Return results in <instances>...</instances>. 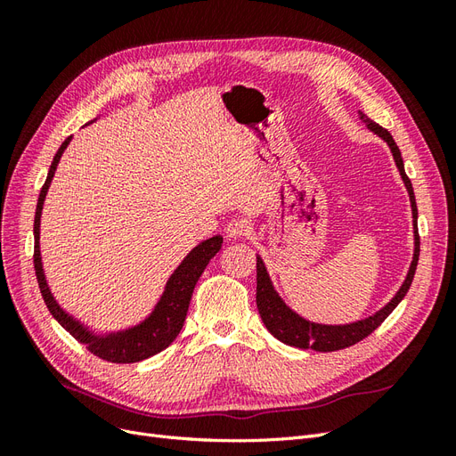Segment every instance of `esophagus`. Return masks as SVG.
Here are the masks:
<instances>
[{"label":"esophagus","mask_w":456,"mask_h":456,"mask_svg":"<svg viewBox=\"0 0 456 456\" xmlns=\"http://www.w3.org/2000/svg\"><path fill=\"white\" fill-rule=\"evenodd\" d=\"M249 233V224L245 218H233L226 224V236L233 240H241Z\"/></svg>","instance_id":"obj_1"}]
</instances>
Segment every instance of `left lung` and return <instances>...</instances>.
<instances>
[{
  "label": "left lung",
  "mask_w": 456,
  "mask_h": 456,
  "mask_svg": "<svg viewBox=\"0 0 456 456\" xmlns=\"http://www.w3.org/2000/svg\"><path fill=\"white\" fill-rule=\"evenodd\" d=\"M360 118L363 119V123L372 133L379 134L380 139L386 141V144L390 146L392 156H394L395 165L399 169V175H402V178H403L405 188L409 191V200H411L412 223H415L412 224L415 226V255H412L411 268L407 272V278H405L403 285L399 287V291L395 293V297L388 302V305L380 308L377 314L365 317V320L348 323V325H322V323H314V322L305 320V317H300L297 312H293L285 305L278 293H275L265 262H262L260 256H256V308H258V314L270 333L278 340L289 344V346L302 348V350L312 348L315 352H335V350L354 346L355 342H360L365 337H369L372 330H375L386 320V317L394 312V308L407 295L409 287L412 283V278H415L419 255H420V238H419V226H417L419 211H417L415 191H412V184L409 181V176L405 175L402 151H399L397 144L394 142L392 134L384 127H380L379 123L369 119L363 112H360Z\"/></svg>",
  "instance_id": "8db88e82"
}]
</instances>
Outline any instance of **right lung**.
Listing matches in <instances>:
<instances>
[{
    "label": "right lung",
    "mask_w": 456,
    "mask_h": 456,
    "mask_svg": "<svg viewBox=\"0 0 456 456\" xmlns=\"http://www.w3.org/2000/svg\"><path fill=\"white\" fill-rule=\"evenodd\" d=\"M72 136L61 144L59 151L54 154L51 169L47 173V181L39 191L37 207H36V218H34V268H36V278L41 297H44L45 305L51 312V315L57 320L68 333H70L77 342L86 344V348L99 355L101 360L112 362V363H136L148 360L150 355H156L161 350H165L169 344L181 333L184 325L188 306L191 300V293H194V287L203 273L205 266L209 265V260L220 251L223 247V236H213L209 240L201 241L198 247H194L188 253V256L178 265V268L173 272L167 285H165V291L156 305L154 312H151L146 320L139 325L131 329L119 330V333H108V335H94L93 330L81 325L70 314H66L59 302L54 300L51 289L47 285L44 265H41V253H39V223H41V209H44V201L47 196L49 184L57 171V165L61 161L62 151L66 146L70 144Z\"/></svg>",
    "instance_id": "right-lung-1"
}]
</instances>
